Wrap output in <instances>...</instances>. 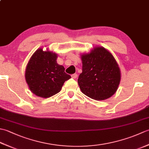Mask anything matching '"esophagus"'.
<instances>
[{"mask_svg":"<svg viewBox=\"0 0 149 149\" xmlns=\"http://www.w3.org/2000/svg\"><path fill=\"white\" fill-rule=\"evenodd\" d=\"M71 77H72V78H73V79H76V78L77 77V74H72V75H71Z\"/></svg>","mask_w":149,"mask_h":149,"instance_id":"esophagus-1","label":"esophagus"}]
</instances>
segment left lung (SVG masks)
Wrapping results in <instances>:
<instances>
[{"label":"left lung","instance_id":"1","mask_svg":"<svg viewBox=\"0 0 149 149\" xmlns=\"http://www.w3.org/2000/svg\"><path fill=\"white\" fill-rule=\"evenodd\" d=\"M83 72L77 79L82 92L96 100L109 99L115 93L121 79L116 59L103 47H96L81 55Z\"/></svg>","mask_w":149,"mask_h":149}]
</instances>
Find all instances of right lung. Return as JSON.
Wrapping results in <instances>:
<instances>
[{
	"instance_id": "add662e5",
	"label": "right lung",
	"mask_w": 149,
	"mask_h": 149,
	"mask_svg": "<svg viewBox=\"0 0 149 149\" xmlns=\"http://www.w3.org/2000/svg\"><path fill=\"white\" fill-rule=\"evenodd\" d=\"M58 54L48 49L36 50L28 62L25 78L31 92L42 98H49L61 91L63 84L71 78L65 68L57 63Z\"/></svg>"
}]
</instances>
